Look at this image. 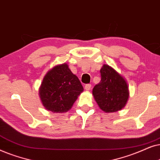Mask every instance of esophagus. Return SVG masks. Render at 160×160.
<instances>
[{"label":"esophagus","instance_id":"esophagus-1","mask_svg":"<svg viewBox=\"0 0 160 160\" xmlns=\"http://www.w3.org/2000/svg\"><path fill=\"white\" fill-rule=\"evenodd\" d=\"M91 84H87L85 86V89H86V91H89L91 90Z\"/></svg>","mask_w":160,"mask_h":160}]
</instances>
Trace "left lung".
I'll return each instance as SVG.
<instances>
[{
	"mask_svg": "<svg viewBox=\"0 0 160 160\" xmlns=\"http://www.w3.org/2000/svg\"><path fill=\"white\" fill-rule=\"evenodd\" d=\"M101 81L93 88V96L100 109L105 112H114L125 107L129 97L127 80L116 70L108 64L100 69Z\"/></svg>",
	"mask_w": 160,
	"mask_h": 160,
	"instance_id": "8db88e82",
	"label": "left lung"
}]
</instances>
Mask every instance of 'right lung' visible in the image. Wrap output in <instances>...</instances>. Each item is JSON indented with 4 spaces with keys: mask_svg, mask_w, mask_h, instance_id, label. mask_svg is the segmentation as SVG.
I'll return each instance as SVG.
<instances>
[{
    "mask_svg": "<svg viewBox=\"0 0 160 160\" xmlns=\"http://www.w3.org/2000/svg\"><path fill=\"white\" fill-rule=\"evenodd\" d=\"M83 87L67 63L55 66L47 72L40 86L39 94L44 108L55 113L71 109Z\"/></svg>",
    "mask_w": 160,
    "mask_h": 160,
    "instance_id": "1",
    "label": "right lung"
}]
</instances>
